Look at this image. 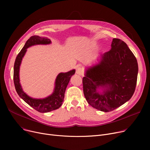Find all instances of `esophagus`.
I'll return each mask as SVG.
<instances>
[{"instance_id": "obj_1", "label": "esophagus", "mask_w": 150, "mask_h": 150, "mask_svg": "<svg viewBox=\"0 0 150 150\" xmlns=\"http://www.w3.org/2000/svg\"><path fill=\"white\" fill-rule=\"evenodd\" d=\"M76 74L80 75V76L83 75V74H84V70H83V69L80 67H78L76 68Z\"/></svg>"}]
</instances>
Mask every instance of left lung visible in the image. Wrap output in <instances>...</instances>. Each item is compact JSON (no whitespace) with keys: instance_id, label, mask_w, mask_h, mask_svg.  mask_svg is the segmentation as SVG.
<instances>
[{"instance_id":"8db88e82","label":"left lung","mask_w":150,"mask_h":150,"mask_svg":"<svg viewBox=\"0 0 150 150\" xmlns=\"http://www.w3.org/2000/svg\"><path fill=\"white\" fill-rule=\"evenodd\" d=\"M97 64L87 67L83 78L88 103L101 111H112L130 100L135 91L138 64L127 44L114 38L109 51Z\"/></svg>"}]
</instances>
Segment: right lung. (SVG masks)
<instances>
[{
	"instance_id": "right-lung-1",
	"label": "right lung",
	"mask_w": 150,
	"mask_h": 150,
	"mask_svg": "<svg viewBox=\"0 0 150 150\" xmlns=\"http://www.w3.org/2000/svg\"><path fill=\"white\" fill-rule=\"evenodd\" d=\"M51 40L47 38L39 36L30 37L24 46L18 54L14 65L13 80L16 91L19 96L31 107L34 108L39 112L45 113L57 109L61 106L64 98V93L70 78L75 73V70H71L67 72L59 73L54 82V88L50 96L44 98H34L28 96L23 92L20 83L19 70L23 57L28 47L35 45H47L51 44Z\"/></svg>"
}]
</instances>
